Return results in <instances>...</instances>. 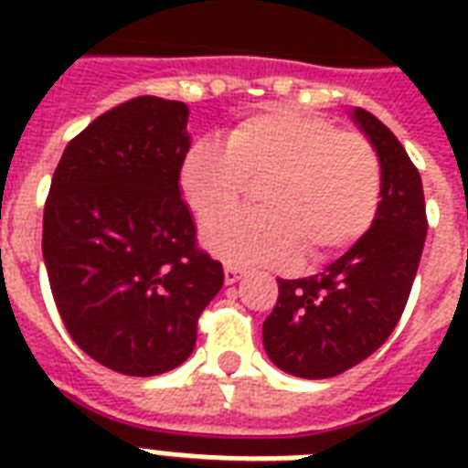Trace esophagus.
I'll use <instances>...</instances> for the list:
<instances>
[{
	"label": "esophagus",
	"mask_w": 468,
	"mask_h": 468,
	"mask_svg": "<svg viewBox=\"0 0 468 468\" xmlns=\"http://www.w3.org/2000/svg\"><path fill=\"white\" fill-rule=\"evenodd\" d=\"M240 277H242L240 267L228 260V262H226V282H228V284H235V282H240Z\"/></svg>",
	"instance_id": "obj_1"
}]
</instances>
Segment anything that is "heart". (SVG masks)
<instances>
[{
  "mask_svg": "<svg viewBox=\"0 0 468 468\" xmlns=\"http://www.w3.org/2000/svg\"><path fill=\"white\" fill-rule=\"evenodd\" d=\"M315 206L340 242H352L364 233L371 216V197L362 176L330 165L315 191Z\"/></svg>",
  "mask_w": 468,
  "mask_h": 468,
  "instance_id": "heart-1",
  "label": "heart"
}]
</instances>
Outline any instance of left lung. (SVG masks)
<instances>
[{
	"mask_svg": "<svg viewBox=\"0 0 468 468\" xmlns=\"http://www.w3.org/2000/svg\"><path fill=\"white\" fill-rule=\"evenodd\" d=\"M189 106L135 97L94 119L62 153L43 211V260L77 347L128 377L189 359L197 320L223 286L197 248L179 189Z\"/></svg>",
	"mask_w": 468,
	"mask_h": 468,
	"instance_id": "8db88e82",
	"label": "left lung"
}]
</instances>
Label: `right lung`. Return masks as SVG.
I'll use <instances>...</instances> for the list:
<instances>
[{"instance_id":"add662e5","label":"right lung","mask_w":468,"mask_h":468,"mask_svg":"<svg viewBox=\"0 0 468 468\" xmlns=\"http://www.w3.org/2000/svg\"><path fill=\"white\" fill-rule=\"evenodd\" d=\"M355 121L381 167L374 220L323 271L282 279L277 306L262 325L267 356L301 378L337 377L388 340L413 289L428 233L420 175L399 138L371 113H355ZM325 172L318 157H296L286 169V204L301 211L315 208Z\"/></svg>"}]
</instances>
